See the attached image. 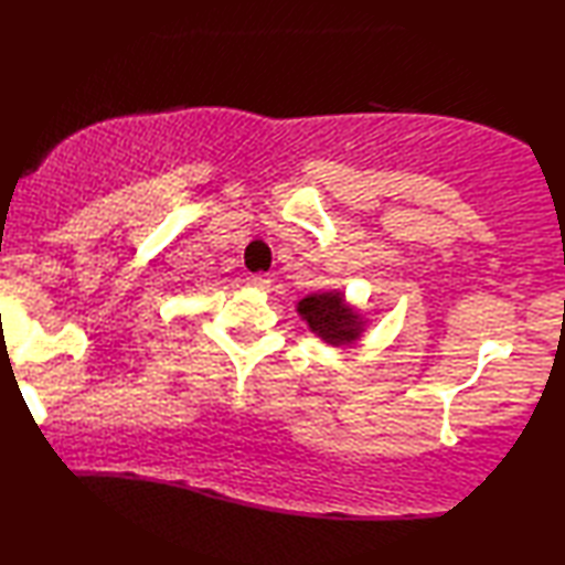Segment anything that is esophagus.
<instances>
[{"instance_id":"obj_1","label":"esophagus","mask_w":565,"mask_h":565,"mask_svg":"<svg viewBox=\"0 0 565 565\" xmlns=\"http://www.w3.org/2000/svg\"><path fill=\"white\" fill-rule=\"evenodd\" d=\"M270 277L267 275H250L247 277V285H250L253 290H260V292H265V290H270Z\"/></svg>"}]
</instances>
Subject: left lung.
Returning a JSON list of instances; mask_svg holds the SVG:
<instances>
[{
    "mask_svg": "<svg viewBox=\"0 0 565 565\" xmlns=\"http://www.w3.org/2000/svg\"><path fill=\"white\" fill-rule=\"evenodd\" d=\"M298 312L310 324V330L320 338L340 348L352 344L362 334L364 322L358 312L348 308L342 300V292H315L298 302Z\"/></svg>",
    "mask_w": 565,
    "mask_h": 565,
    "instance_id": "8db88e82",
    "label": "left lung"
}]
</instances>
